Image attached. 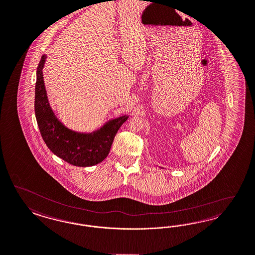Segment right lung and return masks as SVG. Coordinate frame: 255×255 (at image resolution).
I'll use <instances>...</instances> for the list:
<instances>
[{"label": "right lung", "mask_w": 255, "mask_h": 255, "mask_svg": "<svg viewBox=\"0 0 255 255\" xmlns=\"http://www.w3.org/2000/svg\"><path fill=\"white\" fill-rule=\"evenodd\" d=\"M47 55L43 54L36 70L35 113L41 136L47 147L56 156L77 167H91L107 157L115 135L129 118L111 120L92 132H74L58 121L51 108L45 89L43 67Z\"/></svg>", "instance_id": "1"}]
</instances>
